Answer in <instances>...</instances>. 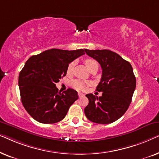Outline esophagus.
Segmentation results:
<instances>
[{
    "label": "esophagus",
    "mask_w": 159,
    "mask_h": 159,
    "mask_svg": "<svg viewBox=\"0 0 159 159\" xmlns=\"http://www.w3.org/2000/svg\"><path fill=\"white\" fill-rule=\"evenodd\" d=\"M78 96H79V98H82L84 96V95L83 94V93H78Z\"/></svg>",
    "instance_id": "1"
}]
</instances>
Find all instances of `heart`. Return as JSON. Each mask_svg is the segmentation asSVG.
<instances>
[{
  "instance_id": "heart-1",
  "label": "heart",
  "mask_w": 159,
  "mask_h": 159,
  "mask_svg": "<svg viewBox=\"0 0 159 159\" xmlns=\"http://www.w3.org/2000/svg\"><path fill=\"white\" fill-rule=\"evenodd\" d=\"M84 64H85L87 68L90 69L91 67H93L95 64H97L98 63L96 62V61L91 59V58H88V59L84 61ZM73 68H74V62H71L70 64L68 65V66H67L66 72L68 75H70L71 73V71L73 70ZM88 84H89L88 82L82 81V80H73L72 82H71V86H72L75 89H76V90H80V91L85 90Z\"/></svg>"
}]
</instances>
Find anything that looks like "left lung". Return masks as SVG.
<instances>
[{"mask_svg":"<svg viewBox=\"0 0 159 159\" xmlns=\"http://www.w3.org/2000/svg\"><path fill=\"white\" fill-rule=\"evenodd\" d=\"M102 68V77L96 90L101 97L87 94V118L93 122L106 125L116 121L129 108L136 87V79L129 62L109 50H84Z\"/></svg>","mask_w":159,"mask_h":159,"instance_id":"left-lung-1","label":"left lung"}]
</instances>
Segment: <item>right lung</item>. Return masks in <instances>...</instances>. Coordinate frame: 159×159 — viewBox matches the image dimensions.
Masks as SVG:
<instances>
[{
    "label": "right lung",
    "instance_id": "add662e5",
    "mask_svg": "<svg viewBox=\"0 0 159 159\" xmlns=\"http://www.w3.org/2000/svg\"><path fill=\"white\" fill-rule=\"evenodd\" d=\"M84 54V50L50 49L32 56L19 76L21 103L34 119L43 124L61 121L76 100L77 92L71 88L61 93L56 83L66 75L68 65Z\"/></svg>",
    "mask_w": 159,
    "mask_h": 159
}]
</instances>
